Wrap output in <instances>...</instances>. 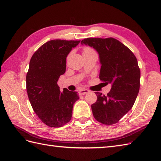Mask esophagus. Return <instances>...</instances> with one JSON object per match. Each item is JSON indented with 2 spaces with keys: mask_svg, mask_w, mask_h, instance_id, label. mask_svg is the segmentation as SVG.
I'll use <instances>...</instances> for the list:
<instances>
[{
  "mask_svg": "<svg viewBox=\"0 0 161 161\" xmlns=\"http://www.w3.org/2000/svg\"><path fill=\"white\" fill-rule=\"evenodd\" d=\"M88 93H89V91L87 89H81L79 91V93H80V95H86Z\"/></svg>",
  "mask_w": 161,
  "mask_h": 161,
  "instance_id": "1",
  "label": "esophagus"
}]
</instances>
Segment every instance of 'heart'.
Returning a JSON list of instances; mask_svg holds the SVG:
<instances>
[{
  "mask_svg": "<svg viewBox=\"0 0 161 161\" xmlns=\"http://www.w3.org/2000/svg\"><path fill=\"white\" fill-rule=\"evenodd\" d=\"M92 51H93V50H92L91 48H89V47H86V48H85L84 49V53L85 52H92Z\"/></svg>",
  "mask_w": 161,
  "mask_h": 161,
  "instance_id": "obj_1",
  "label": "heart"
}]
</instances>
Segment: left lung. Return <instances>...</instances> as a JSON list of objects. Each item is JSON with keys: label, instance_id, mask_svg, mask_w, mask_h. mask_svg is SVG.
<instances>
[{"label": "left lung", "instance_id": "left-lung-1", "mask_svg": "<svg viewBox=\"0 0 161 161\" xmlns=\"http://www.w3.org/2000/svg\"><path fill=\"white\" fill-rule=\"evenodd\" d=\"M81 44L97 51L100 80L111 84L107 96L95 92L97 100L91 105L94 118L102 124H115L132 108L138 96L141 70L137 59L127 47L114 38H87Z\"/></svg>", "mask_w": 161, "mask_h": 161}]
</instances>
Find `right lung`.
I'll return each instance as SVG.
<instances>
[{"mask_svg":"<svg viewBox=\"0 0 161 161\" xmlns=\"http://www.w3.org/2000/svg\"><path fill=\"white\" fill-rule=\"evenodd\" d=\"M80 41L54 39L47 42L34 53L26 75V88L34 111L44 124L60 127L70 120L76 91L64 88L57 81L66 68V57Z\"/></svg>","mask_w":161,"mask_h":161,"instance_id":"add662e5","label":"right lung"}]
</instances>
